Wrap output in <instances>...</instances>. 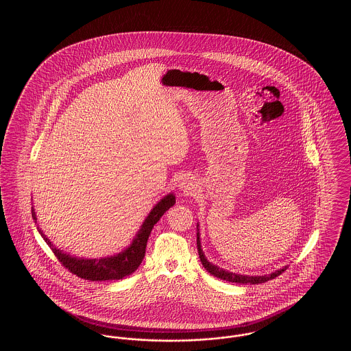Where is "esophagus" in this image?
<instances>
[{"label": "esophagus", "mask_w": 351, "mask_h": 351, "mask_svg": "<svg viewBox=\"0 0 351 351\" xmlns=\"http://www.w3.org/2000/svg\"><path fill=\"white\" fill-rule=\"evenodd\" d=\"M179 189L183 192V193H192L195 189H196V182L189 178V176H183L179 182Z\"/></svg>", "instance_id": "34e87169"}]
</instances>
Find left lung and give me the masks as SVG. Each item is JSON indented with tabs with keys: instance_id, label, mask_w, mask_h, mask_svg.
Segmentation results:
<instances>
[{
	"instance_id": "8db88e82",
	"label": "left lung",
	"mask_w": 351,
	"mask_h": 351,
	"mask_svg": "<svg viewBox=\"0 0 351 351\" xmlns=\"http://www.w3.org/2000/svg\"><path fill=\"white\" fill-rule=\"evenodd\" d=\"M197 250H199V256H200L201 263L204 268L213 276H216L218 279H222V280H226V282H232V283H239V284H258L265 283L268 282L276 276H279L282 272H284L287 269V266H284L280 269H276L268 275H262V276H250V275H241V274H235V272H230V271H226L223 268H219L216 265L210 263L204 251L201 249V241H200V232H199V223H197Z\"/></svg>"
}]
</instances>
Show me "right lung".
Masks as SVG:
<instances>
[{"instance_id": "right-lung-1", "label": "right lung", "mask_w": 351, "mask_h": 351, "mask_svg": "<svg viewBox=\"0 0 351 351\" xmlns=\"http://www.w3.org/2000/svg\"><path fill=\"white\" fill-rule=\"evenodd\" d=\"M175 202L176 199L173 193H168L167 196L160 199V201H158V204L151 209L149 216L143 221L138 233L135 234L133 242L130 243L129 247H126L125 250L118 252L116 255L104 256L97 259L73 256L69 252L56 249L50 239L39 229V226H36V229L42 235V238L46 241V243L50 246L51 250L59 259V262L64 267L68 268V271H71L72 274L77 275L82 279L93 280V282L119 280V279H123L125 276L132 275L134 271L139 267V265L145 258L147 239L150 237L154 225L160 219L171 206L175 205ZM32 215H33L34 221L36 222V215L34 208H32Z\"/></svg>"}]
</instances>
